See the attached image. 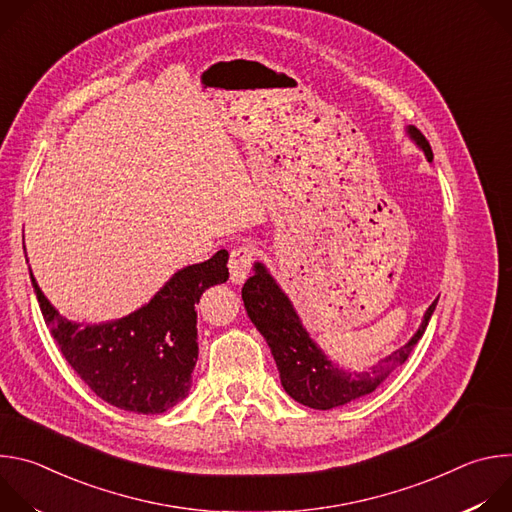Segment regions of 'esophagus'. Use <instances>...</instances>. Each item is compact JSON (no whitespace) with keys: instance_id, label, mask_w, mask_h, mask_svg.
I'll list each match as a JSON object with an SVG mask.
<instances>
[{"instance_id":"esophagus-1","label":"esophagus","mask_w":512,"mask_h":512,"mask_svg":"<svg viewBox=\"0 0 512 512\" xmlns=\"http://www.w3.org/2000/svg\"><path fill=\"white\" fill-rule=\"evenodd\" d=\"M255 261V249L253 245H241L231 251L229 269H231V281L243 283L251 271V265Z\"/></svg>"}]
</instances>
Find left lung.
I'll list each match as a JSON object with an SVG mask.
<instances>
[{
    "instance_id": "1",
    "label": "left lung",
    "mask_w": 512,
    "mask_h": 512,
    "mask_svg": "<svg viewBox=\"0 0 512 512\" xmlns=\"http://www.w3.org/2000/svg\"><path fill=\"white\" fill-rule=\"evenodd\" d=\"M409 135L431 162L433 152L423 133L411 125ZM243 302L251 322L271 348L285 393L302 405L324 411L373 393L397 367H401L423 336L437 306L435 300L427 308L419 330L405 346L379 360L367 371L346 373L332 364L312 342L294 306L289 304L287 296L261 263H255V273L243 285Z\"/></svg>"
}]
</instances>
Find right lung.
Instances as JSON below:
<instances>
[{"label":"right lung","mask_w":512,"mask_h":512,"mask_svg":"<svg viewBox=\"0 0 512 512\" xmlns=\"http://www.w3.org/2000/svg\"><path fill=\"white\" fill-rule=\"evenodd\" d=\"M26 251V249H24ZM229 253L180 269L154 300L109 324L79 326L62 318L32 285L52 338L85 385L113 407L164 413L190 389L198 360L196 310L204 289L229 279Z\"/></svg>","instance_id":"1"}]
</instances>
